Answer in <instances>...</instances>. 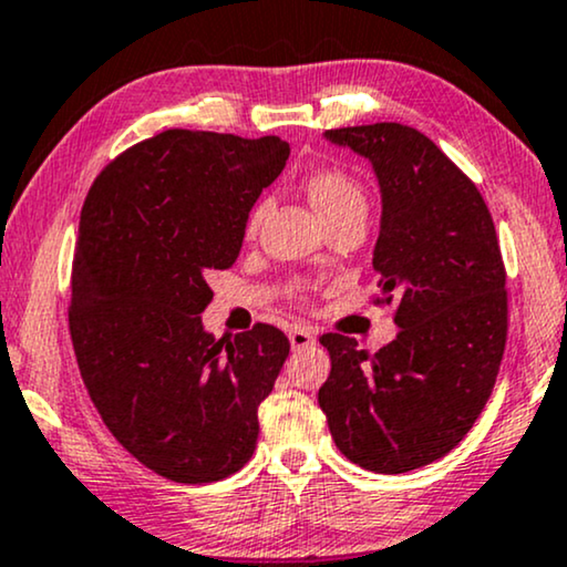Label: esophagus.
Returning <instances> with one entry per match:
<instances>
[{"instance_id":"1","label":"esophagus","mask_w":567,"mask_h":567,"mask_svg":"<svg viewBox=\"0 0 567 567\" xmlns=\"http://www.w3.org/2000/svg\"><path fill=\"white\" fill-rule=\"evenodd\" d=\"M289 341H291V349H307V347H312V343H315V336H312L310 328L293 326L289 330Z\"/></svg>"}]
</instances>
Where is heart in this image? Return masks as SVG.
<instances>
[{"label": "heart", "instance_id": "1", "mask_svg": "<svg viewBox=\"0 0 567 567\" xmlns=\"http://www.w3.org/2000/svg\"><path fill=\"white\" fill-rule=\"evenodd\" d=\"M305 193L326 224L347 216V213H367V195L362 185H359L354 176L341 172V168H315V172L305 176ZM262 216H266V203H257L247 216V237H252L257 231Z\"/></svg>", "mask_w": 567, "mask_h": 567}]
</instances>
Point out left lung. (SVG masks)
Listing matches in <instances>:
<instances>
[{
	"instance_id": "left-lung-1",
	"label": "left lung",
	"mask_w": 567,
	"mask_h": 567,
	"mask_svg": "<svg viewBox=\"0 0 567 567\" xmlns=\"http://www.w3.org/2000/svg\"><path fill=\"white\" fill-rule=\"evenodd\" d=\"M326 137L378 174L372 266L378 301H399L401 330L374 354L357 338L322 336L330 374L318 401L351 463L403 474L451 453L495 388L508 338L503 255L480 189L427 135L378 122Z\"/></svg>"
}]
</instances>
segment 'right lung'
<instances>
[{
  "label": "right lung",
  "mask_w": 567,
  "mask_h": 567,
  "mask_svg": "<svg viewBox=\"0 0 567 567\" xmlns=\"http://www.w3.org/2000/svg\"><path fill=\"white\" fill-rule=\"evenodd\" d=\"M289 143L166 130L95 176L72 257L70 336L109 432L158 476L208 484L257 445V406L289 338L257 322L205 333L208 276L239 257L247 216L284 172Z\"/></svg>",
  "instance_id": "1"
}]
</instances>
